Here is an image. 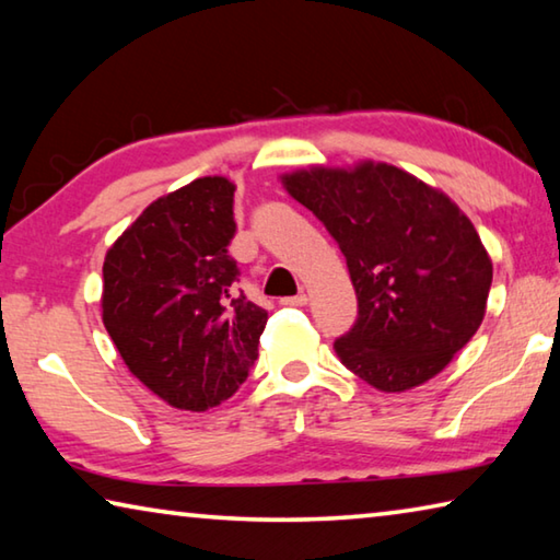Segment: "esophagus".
<instances>
[{
	"label": "esophagus",
	"mask_w": 560,
	"mask_h": 560,
	"mask_svg": "<svg viewBox=\"0 0 560 560\" xmlns=\"http://www.w3.org/2000/svg\"><path fill=\"white\" fill-rule=\"evenodd\" d=\"M306 301H308L306 293H296V296L281 299V306H306Z\"/></svg>",
	"instance_id": "1"
}]
</instances>
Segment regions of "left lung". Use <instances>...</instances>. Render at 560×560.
Listing matches in <instances>:
<instances>
[{
    "label": "left lung",
    "mask_w": 560,
    "mask_h": 560,
    "mask_svg": "<svg viewBox=\"0 0 560 560\" xmlns=\"http://www.w3.org/2000/svg\"><path fill=\"white\" fill-rule=\"evenodd\" d=\"M343 252L358 318L336 338L348 371L402 393L444 371L485 320L491 259L447 195L387 163L281 177Z\"/></svg>",
    "instance_id": "1"
}]
</instances>
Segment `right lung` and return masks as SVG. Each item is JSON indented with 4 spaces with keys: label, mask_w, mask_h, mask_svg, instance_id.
<instances>
[{
    "label": "right lung",
    "mask_w": 560,
    "mask_h": 560,
    "mask_svg": "<svg viewBox=\"0 0 560 560\" xmlns=\"http://www.w3.org/2000/svg\"><path fill=\"white\" fill-rule=\"evenodd\" d=\"M232 207L230 179H192L145 207L103 261V326L128 371L177 410L224 402L259 355L269 316L236 289Z\"/></svg>",
    "instance_id": "1"
}]
</instances>
